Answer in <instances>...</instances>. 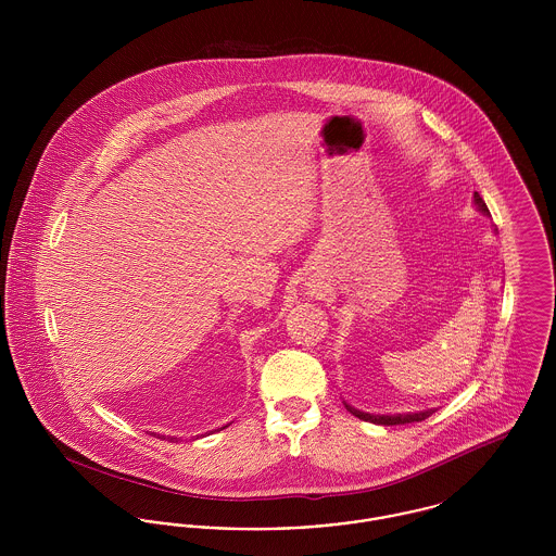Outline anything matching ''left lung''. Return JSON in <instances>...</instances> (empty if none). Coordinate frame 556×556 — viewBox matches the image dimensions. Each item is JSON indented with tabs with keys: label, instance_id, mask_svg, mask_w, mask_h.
Masks as SVG:
<instances>
[{
	"label": "left lung",
	"instance_id": "left-lung-1",
	"mask_svg": "<svg viewBox=\"0 0 556 556\" xmlns=\"http://www.w3.org/2000/svg\"><path fill=\"white\" fill-rule=\"evenodd\" d=\"M473 203L476 207L482 212V214H489L482 197L478 192H473ZM346 410L351 415H355L357 419L362 421H370V424H377V426H404V424H419V421H426L428 417L433 415V410H424V413H410V415H368V413H362V410H355L351 406H346Z\"/></svg>",
	"mask_w": 556,
	"mask_h": 556
}]
</instances>
